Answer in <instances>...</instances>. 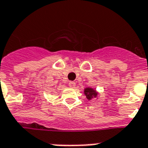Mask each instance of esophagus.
Wrapping results in <instances>:
<instances>
[{
    "label": "esophagus",
    "instance_id": "esophagus-1",
    "mask_svg": "<svg viewBox=\"0 0 148 148\" xmlns=\"http://www.w3.org/2000/svg\"><path fill=\"white\" fill-rule=\"evenodd\" d=\"M68 85H69V87H71V88H74V87L76 86V83H75L74 81H70L69 84H68Z\"/></svg>",
    "mask_w": 148,
    "mask_h": 148
}]
</instances>
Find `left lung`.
Listing matches in <instances>:
<instances>
[{"label": "left lung", "instance_id": "1", "mask_svg": "<svg viewBox=\"0 0 148 148\" xmlns=\"http://www.w3.org/2000/svg\"><path fill=\"white\" fill-rule=\"evenodd\" d=\"M84 94L86 95L88 100H90L93 97H96L97 96V93L95 92V90H93L91 88H86L84 90Z\"/></svg>", "mask_w": 148, "mask_h": 148}]
</instances>
